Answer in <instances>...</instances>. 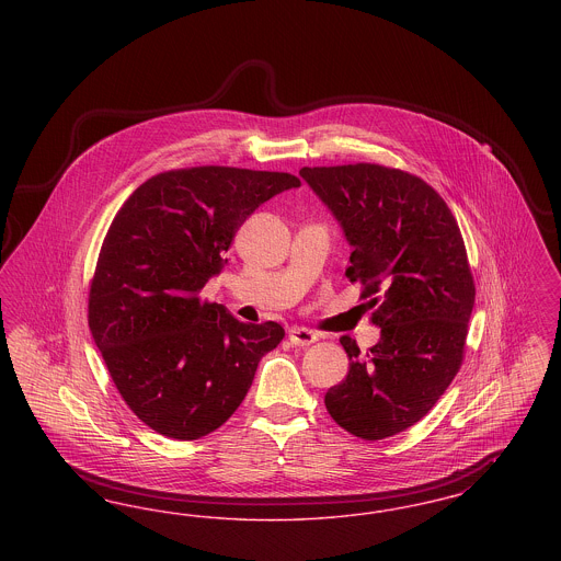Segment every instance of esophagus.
Returning <instances> with one entry per match:
<instances>
[{"label": "esophagus", "instance_id": "1", "mask_svg": "<svg viewBox=\"0 0 561 561\" xmlns=\"http://www.w3.org/2000/svg\"><path fill=\"white\" fill-rule=\"evenodd\" d=\"M288 336H290V343L296 345V347H309V345H313L318 341V334L313 330H309V328H302V325L290 328Z\"/></svg>", "mask_w": 561, "mask_h": 561}]
</instances>
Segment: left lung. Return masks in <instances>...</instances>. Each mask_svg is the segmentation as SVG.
Listing matches in <instances>:
<instances>
[{
  "mask_svg": "<svg viewBox=\"0 0 561 561\" xmlns=\"http://www.w3.org/2000/svg\"><path fill=\"white\" fill-rule=\"evenodd\" d=\"M353 248L380 341L366 357L341 336L348 374L325 408L355 437L376 442L419 423L462 364L476 284L450 208L423 179L378 163L302 168Z\"/></svg>",
  "mask_w": 561,
  "mask_h": 561,
  "instance_id": "left-lung-1",
  "label": "left lung"
}]
</instances>
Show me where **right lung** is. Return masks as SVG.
Returning <instances> with one entry per match:
<instances>
[{"mask_svg":"<svg viewBox=\"0 0 561 561\" xmlns=\"http://www.w3.org/2000/svg\"><path fill=\"white\" fill-rule=\"evenodd\" d=\"M294 187L300 181L288 172L168 170L115 214L88 323L119 396L156 433L181 442L213 433L240 408L261 357L282 343L279 323H243L199 293L227 265L243 220Z\"/></svg>","mask_w":561,"mask_h":561,"instance_id":"right-lung-1","label":"right lung"}]
</instances>
